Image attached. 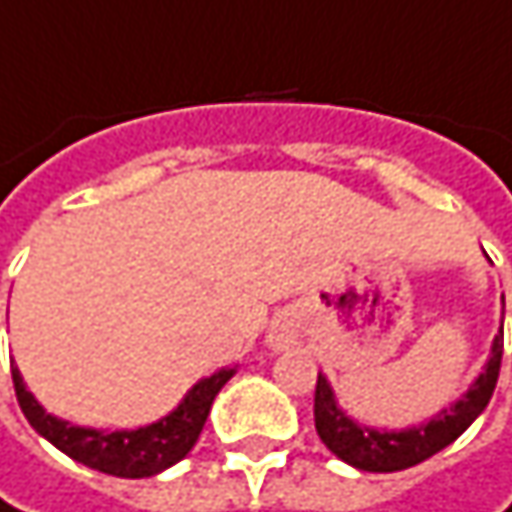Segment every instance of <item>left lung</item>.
Returning a JSON list of instances; mask_svg holds the SVG:
<instances>
[{
  "mask_svg": "<svg viewBox=\"0 0 512 512\" xmlns=\"http://www.w3.org/2000/svg\"><path fill=\"white\" fill-rule=\"evenodd\" d=\"M501 353H504V330L493 342V353L484 365V374L472 382V388L455 406L443 408L435 420L426 426H411L403 432H385L359 426L339 408L333 388L318 374L316 382V432L321 443L342 458L345 464L356 466L362 472H397L408 466L432 458L435 452L446 449L452 440L464 435L472 420L487 408L496 391L498 371H501Z\"/></svg>",
  "mask_w": 512,
  "mask_h": 512,
  "instance_id": "obj_1",
  "label": "left lung"
}]
</instances>
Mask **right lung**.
<instances>
[{"label": "right lung", "mask_w": 512, "mask_h": 512, "mask_svg": "<svg viewBox=\"0 0 512 512\" xmlns=\"http://www.w3.org/2000/svg\"><path fill=\"white\" fill-rule=\"evenodd\" d=\"M11 376H14L16 400L28 423L48 443L66 452L72 461L115 478H150L167 466L179 464L194 449L199 432L208 420L211 403L220 394V388L234 376V368H223L208 379H199L188 391V397L167 417L133 432H98V429H83L66 420H57L34 400V394L25 388L16 368H11Z\"/></svg>", "instance_id": "add662e5"}]
</instances>
